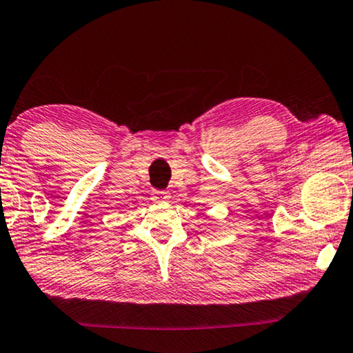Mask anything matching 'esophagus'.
Here are the masks:
<instances>
[{"label": "esophagus", "mask_w": 353, "mask_h": 353, "mask_svg": "<svg viewBox=\"0 0 353 353\" xmlns=\"http://www.w3.org/2000/svg\"><path fill=\"white\" fill-rule=\"evenodd\" d=\"M152 199H154V201H165V199H168V192L166 190H152Z\"/></svg>", "instance_id": "esophagus-1"}]
</instances>
